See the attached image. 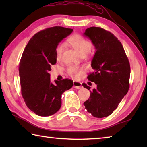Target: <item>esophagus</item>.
<instances>
[{
    "instance_id": "esophagus-1",
    "label": "esophagus",
    "mask_w": 147,
    "mask_h": 147,
    "mask_svg": "<svg viewBox=\"0 0 147 147\" xmlns=\"http://www.w3.org/2000/svg\"><path fill=\"white\" fill-rule=\"evenodd\" d=\"M73 87L75 89H82V85L81 82H79L77 81H74L73 82Z\"/></svg>"
}]
</instances>
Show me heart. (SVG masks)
<instances>
[{
	"label": "heart",
	"mask_w": 147,
	"mask_h": 147,
	"mask_svg": "<svg viewBox=\"0 0 147 147\" xmlns=\"http://www.w3.org/2000/svg\"><path fill=\"white\" fill-rule=\"evenodd\" d=\"M69 43L71 45V46L81 54L82 56H86L87 54H88L90 52L91 49V43L90 41H89L88 39L84 38L82 36L79 34H74L69 39ZM64 49V44L63 43H59L57 45L55 51L56 57L57 59H59L61 58L63 53ZM79 71V68L76 66L70 65L67 67V72L71 76H76Z\"/></svg>",
	"instance_id": "1"
}]
</instances>
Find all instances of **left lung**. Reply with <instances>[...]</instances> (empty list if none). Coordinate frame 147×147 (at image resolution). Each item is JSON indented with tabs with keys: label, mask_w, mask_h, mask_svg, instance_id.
Instances as JSON below:
<instances>
[{
	"label": "left lung",
	"mask_w": 147,
	"mask_h": 147,
	"mask_svg": "<svg viewBox=\"0 0 147 147\" xmlns=\"http://www.w3.org/2000/svg\"><path fill=\"white\" fill-rule=\"evenodd\" d=\"M84 34L95 47L91 61L93 72L88 74V79L97 86L90 91V87L82 84L91 92L90 98L84 105L93 116L106 117L113 113L128 93L130 63L120 41L110 32L92 26Z\"/></svg>",
	"instance_id": "1"
}]
</instances>
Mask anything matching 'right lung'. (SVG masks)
I'll return each mask as SVG.
<instances>
[{
  "label": "right lung",
  "instance_id": "right-lung-1",
  "mask_svg": "<svg viewBox=\"0 0 147 147\" xmlns=\"http://www.w3.org/2000/svg\"><path fill=\"white\" fill-rule=\"evenodd\" d=\"M73 31L62 26L42 30L30 39L22 54L19 65L21 94L27 107L39 116L56 113L61 105V94L73 87L70 79L54 84L50 79L51 66L56 63V47Z\"/></svg>",
  "mask_w": 147,
  "mask_h": 147
}]
</instances>
